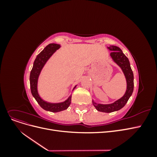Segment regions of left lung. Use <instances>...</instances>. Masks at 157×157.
<instances>
[{
  "label": "left lung",
  "instance_id": "1",
  "mask_svg": "<svg viewBox=\"0 0 157 157\" xmlns=\"http://www.w3.org/2000/svg\"><path fill=\"white\" fill-rule=\"evenodd\" d=\"M109 50H111L110 56H111L113 61L119 65L124 73L127 82V88L125 94L121 99H118L117 101L111 104H98L94 101L93 105L96 107L98 111L105 112V113H111L120 110L124 107L127 101L132 96L133 90H134V74L130 67V64L127 57L123 54L122 51L120 48L115 46H110L107 47Z\"/></svg>",
  "mask_w": 157,
  "mask_h": 157
}]
</instances>
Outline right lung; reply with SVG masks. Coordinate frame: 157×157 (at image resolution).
Returning <instances> with one entry per match:
<instances>
[{
  "label": "right lung",
  "instance_id": "1",
  "mask_svg": "<svg viewBox=\"0 0 157 157\" xmlns=\"http://www.w3.org/2000/svg\"><path fill=\"white\" fill-rule=\"evenodd\" d=\"M59 44L54 43L49 44L48 46H46L44 50L36 56L34 63H33V67L31 69L29 78L31 91L33 96L35 98L37 103L39 104V105L42 109H44V110L54 113L59 112L67 109L71 104V96H70L67 100L64 102L58 103H51L46 102L44 101L43 99H42L39 96V93H38L37 91V82L40 71L43 68L46 61H48L52 55L56 51V50L59 49Z\"/></svg>",
  "mask_w": 157,
  "mask_h": 157
}]
</instances>
